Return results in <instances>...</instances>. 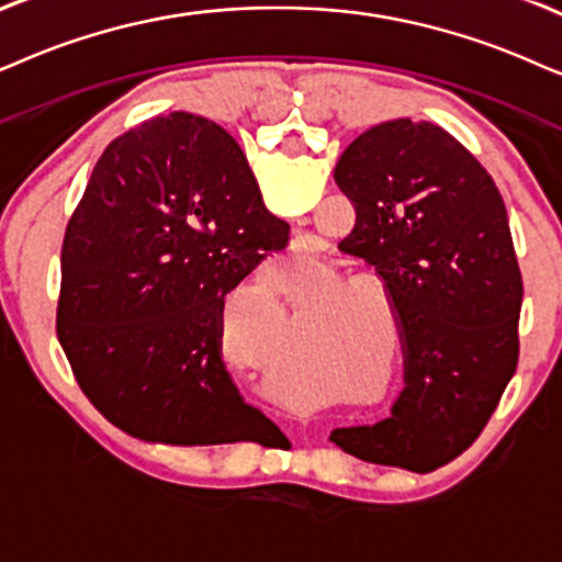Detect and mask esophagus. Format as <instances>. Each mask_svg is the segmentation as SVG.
I'll use <instances>...</instances> for the list:
<instances>
[{
    "instance_id": "34e87169",
    "label": "esophagus",
    "mask_w": 562,
    "mask_h": 562,
    "mask_svg": "<svg viewBox=\"0 0 562 562\" xmlns=\"http://www.w3.org/2000/svg\"><path fill=\"white\" fill-rule=\"evenodd\" d=\"M285 272H288V269H285ZM290 277H303V274H297V272H293V269H290Z\"/></svg>"
}]
</instances>
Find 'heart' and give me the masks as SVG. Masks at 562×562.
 Instances as JSON below:
<instances>
[{
    "mask_svg": "<svg viewBox=\"0 0 562 562\" xmlns=\"http://www.w3.org/2000/svg\"><path fill=\"white\" fill-rule=\"evenodd\" d=\"M272 301H274V297H272Z\"/></svg>",
    "mask_w": 562,
    "mask_h": 562,
    "instance_id": "b5f03b06",
    "label": "heart"
}]
</instances>
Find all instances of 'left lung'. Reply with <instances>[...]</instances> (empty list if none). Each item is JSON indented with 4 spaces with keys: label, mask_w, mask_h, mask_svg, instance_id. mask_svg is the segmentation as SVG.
<instances>
[{
    "label": "left lung",
    "mask_w": 562,
    "mask_h": 562,
    "mask_svg": "<svg viewBox=\"0 0 562 562\" xmlns=\"http://www.w3.org/2000/svg\"><path fill=\"white\" fill-rule=\"evenodd\" d=\"M334 181L355 207L339 248L375 267L400 318L404 389L392 415L329 440L432 472L477 440L518 363L524 285L506 204L459 139L412 119L360 134Z\"/></svg>",
    "instance_id": "8db88e82"
}]
</instances>
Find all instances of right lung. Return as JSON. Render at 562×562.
I'll list each match as a JSON object with an SVG mask.
<instances>
[{"label":"right lung","instance_id":"obj_1","mask_svg":"<svg viewBox=\"0 0 562 562\" xmlns=\"http://www.w3.org/2000/svg\"><path fill=\"white\" fill-rule=\"evenodd\" d=\"M288 238L238 142L210 119L176 111L113 139L67 223L56 308L92 407L158 443L280 440L223 363L220 316L225 295Z\"/></svg>","mask_w":562,"mask_h":562}]
</instances>
